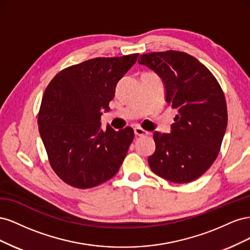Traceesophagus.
<instances>
[{
  "mask_svg": "<svg viewBox=\"0 0 250 250\" xmlns=\"http://www.w3.org/2000/svg\"><path fill=\"white\" fill-rule=\"evenodd\" d=\"M134 134L137 135V137H144V135H148L149 132L145 129H143L142 127H135L134 128Z\"/></svg>",
  "mask_w": 250,
  "mask_h": 250,
  "instance_id": "34e87169",
  "label": "esophagus"
}]
</instances>
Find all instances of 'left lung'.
Here are the masks:
<instances>
[{
	"label": "left lung",
	"instance_id": "1",
	"mask_svg": "<svg viewBox=\"0 0 250 250\" xmlns=\"http://www.w3.org/2000/svg\"><path fill=\"white\" fill-rule=\"evenodd\" d=\"M140 64L160 76L166 101L178 110L171 133L155 131L148 164L156 175L175 184L197 179L217 158L228 126L223 90L208 67L179 51L147 53Z\"/></svg>",
	"mask_w": 250,
	"mask_h": 250
}]
</instances>
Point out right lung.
I'll use <instances>...</instances> for the list:
<instances>
[{"label": "right lung", "instance_id": "right-lung-1", "mask_svg": "<svg viewBox=\"0 0 250 250\" xmlns=\"http://www.w3.org/2000/svg\"><path fill=\"white\" fill-rule=\"evenodd\" d=\"M139 54L97 57L60 71L47 86L39 130L57 176L77 188L99 186L116 175L133 140L131 127L101 129L119 80Z\"/></svg>", "mask_w": 250, "mask_h": 250}]
</instances>
